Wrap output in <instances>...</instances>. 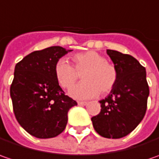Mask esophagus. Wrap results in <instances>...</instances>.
<instances>
[{
    "instance_id": "34e87169",
    "label": "esophagus",
    "mask_w": 159,
    "mask_h": 159,
    "mask_svg": "<svg viewBox=\"0 0 159 159\" xmlns=\"http://www.w3.org/2000/svg\"><path fill=\"white\" fill-rule=\"evenodd\" d=\"M87 102H78V104L79 105H81V106H84V105H87Z\"/></svg>"
}]
</instances>
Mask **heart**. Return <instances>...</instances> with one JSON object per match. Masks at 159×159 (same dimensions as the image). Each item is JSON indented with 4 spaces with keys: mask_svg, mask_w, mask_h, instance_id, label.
Segmentation results:
<instances>
[{
    "mask_svg": "<svg viewBox=\"0 0 159 159\" xmlns=\"http://www.w3.org/2000/svg\"><path fill=\"white\" fill-rule=\"evenodd\" d=\"M75 67L61 58L55 64L54 72L58 84L64 89H70L82 73L84 82L70 90V95L76 99H90L110 93L118 81L119 73L114 64L107 62L101 54L94 50L78 53L73 57Z\"/></svg>",
    "mask_w": 159,
    "mask_h": 159,
    "instance_id": "1",
    "label": "heart"
}]
</instances>
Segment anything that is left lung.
<instances>
[{
  "label": "left lung",
  "mask_w": 159,
  "mask_h": 159,
  "mask_svg": "<svg viewBox=\"0 0 159 159\" xmlns=\"http://www.w3.org/2000/svg\"><path fill=\"white\" fill-rule=\"evenodd\" d=\"M119 78L109 95L99 102L101 111L91 120L101 136L119 139L130 134L143 120L150 89L146 70L130 55L107 49Z\"/></svg>",
  "instance_id": "left-lung-1"
}]
</instances>
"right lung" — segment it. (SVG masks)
Returning a JSON list of instances; mask_svg holds the SVG:
<instances>
[{
	"instance_id": "1",
	"label": "right lung",
	"mask_w": 159,
	"mask_h": 159,
	"mask_svg": "<svg viewBox=\"0 0 159 159\" xmlns=\"http://www.w3.org/2000/svg\"><path fill=\"white\" fill-rule=\"evenodd\" d=\"M72 50L49 47L27 55L16 64L10 97L16 119L31 135L40 139L64 131L76 101L64 95L55 76L58 60Z\"/></svg>"
}]
</instances>
